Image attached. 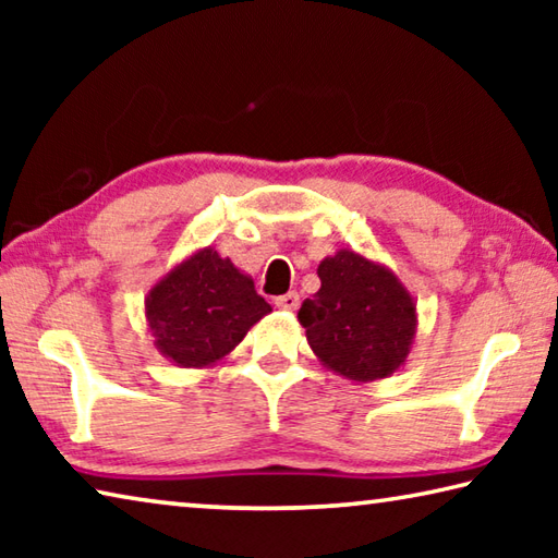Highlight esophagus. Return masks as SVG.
<instances>
[{"label":"esophagus","instance_id":"34e87169","mask_svg":"<svg viewBox=\"0 0 558 558\" xmlns=\"http://www.w3.org/2000/svg\"><path fill=\"white\" fill-rule=\"evenodd\" d=\"M298 305H300V295H298L295 290L286 292V295H280V298H276V307L288 310V313H292V310H298Z\"/></svg>","mask_w":558,"mask_h":558}]
</instances>
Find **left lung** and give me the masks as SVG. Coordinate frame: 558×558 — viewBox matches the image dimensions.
Wrapping results in <instances>:
<instances>
[{
  "instance_id": "left-lung-1",
  "label": "left lung",
  "mask_w": 558,
  "mask_h": 558,
  "mask_svg": "<svg viewBox=\"0 0 558 558\" xmlns=\"http://www.w3.org/2000/svg\"><path fill=\"white\" fill-rule=\"evenodd\" d=\"M317 276L323 286L302 302L298 319L323 366L356 384L399 372L418 327L415 300L399 276L352 248L319 260Z\"/></svg>"
}]
</instances>
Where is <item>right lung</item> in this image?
<instances>
[{"label":"right lung","instance_id":"right-lung-1","mask_svg":"<svg viewBox=\"0 0 558 558\" xmlns=\"http://www.w3.org/2000/svg\"><path fill=\"white\" fill-rule=\"evenodd\" d=\"M270 313L248 272L221 258L214 245L179 260L145 298L155 349L182 369H209L223 362Z\"/></svg>","mask_w":558,"mask_h":558}]
</instances>
